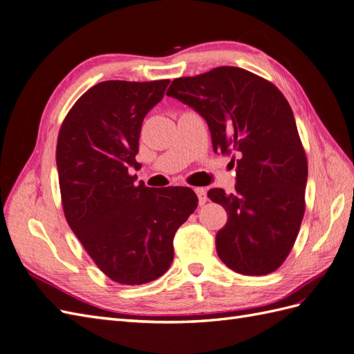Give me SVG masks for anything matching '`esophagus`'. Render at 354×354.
Instances as JSON below:
<instances>
[{
	"mask_svg": "<svg viewBox=\"0 0 354 354\" xmlns=\"http://www.w3.org/2000/svg\"><path fill=\"white\" fill-rule=\"evenodd\" d=\"M195 192L199 199V205H204L207 203V190L204 187H196Z\"/></svg>",
	"mask_w": 354,
	"mask_h": 354,
	"instance_id": "34e87169",
	"label": "esophagus"
}]
</instances>
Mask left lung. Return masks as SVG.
I'll return each instance as SVG.
<instances>
[{
	"mask_svg": "<svg viewBox=\"0 0 354 354\" xmlns=\"http://www.w3.org/2000/svg\"><path fill=\"white\" fill-rule=\"evenodd\" d=\"M167 95L207 120L216 153L238 156L235 192L208 190L227 213L216 235L221 261L243 275L279 270L299 232L308 176L288 100L275 84L238 66L174 79Z\"/></svg>",
	"mask_w": 354,
	"mask_h": 354,
	"instance_id": "left-lung-1",
	"label": "left lung"
}]
</instances>
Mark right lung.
Returning <instances> with one entry per match:
<instances>
[{"label":"right lung","mask_w":354,"mask_h":354,"mask_svg":"<svg viewBox=\"0 0 354 354\" xmlns=\"http://www.w3.org/2000/svg\"><path fill=\"white\" fill-rule=\"evenodd\" d=\"M169 80H107L66 114L56 145L62 208L84 250L109 279L145 284L174 259L177 229L198 207L190 187L136 185L142 120Z\"/></svg>","instance_id":"add662e5"}]
</instances>
